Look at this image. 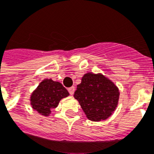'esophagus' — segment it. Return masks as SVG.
<instances>
[{"label": "esophagus", "mask_w": 154, "mask_h": 154, "mask_svg": "<svg viewBox=\"0 0 154 154\" xmlns=\"http://www.w3.org/2000/svg\"><path fill=\"white\" fill-rule=\"evenodd\" d=\"M74 91H75L74 86H72V87L69 88V94H71V95H73V94H74Z\"/></svg>", "instance_id": "esophagus-1"}]
</instances>
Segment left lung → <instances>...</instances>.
Returning a JSON list of instances; mask_svg holds the SVG:
<instances>
[{
  "instance_id": "obj_1",
  "label": "left lung",
  "mask_w": 154,
  "mask_h": 154,
  "mask_svg": "<svg viewBox=\"0 0 154 154\" xmlns=\"http://www.w3.org/2000/svg\"><path fill=\"white\" fill-rule=\"evenodd\" d=\"M74 98L88 119L103 121L112 116L119 103L118 86L101 72H87L77 85Z\"/></svg>"
}]
</instances>
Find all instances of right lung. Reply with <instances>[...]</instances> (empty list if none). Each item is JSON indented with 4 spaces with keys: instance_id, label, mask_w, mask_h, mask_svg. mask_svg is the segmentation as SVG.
Returning <instances> with one entry per match:
<instances>
[{
    "instance_id": "1",
    "label": "right lung",
    "mask_w": 154,
    "mask_h": 154,
    "mask_svg": "<svg viewBox=\"0 0 154 154\" xmlns=\"http://www.w3.org/2000/svg\"><path fill=\"white\" fill-rule=\"evenodd\" d=\"M69 95L60 82L52 79H43L30 96V104L35 111L48 117L51 110L57 107L60 101Z\"/></svg>"
}]
</instances>
